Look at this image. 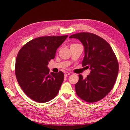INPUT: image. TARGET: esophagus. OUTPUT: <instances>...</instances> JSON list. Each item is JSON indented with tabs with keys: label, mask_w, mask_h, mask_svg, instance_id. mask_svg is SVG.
Segmentation results:
<instances>
[{
	"label": "esophagus",
	"mask_w": 130,
	"mask_h": 130,
	"mask_svg": "<svg viewBox=\"0 0 130 130\" xmlns=\"http://www.w3.org/2000/svg\"><path fill=\"white\" fill-rule=\"evenodd\" d=\"M70 73H69V72H65V73L64 74V75H65V76H68V75H69Z\"/></svg>",
	"instance_id": "34e87169"
}]
</instances>
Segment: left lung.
<instances>
[{"mask_svg": "<svg viewBox=\"0 0 130 130\" xmlns=\"http://www.w3.org/2000/svg\"><path fill=\"white\" fill-rule=\"evenodd\" d=\"M77 38L84 46L83 67L89 68L91 72L86 78L79 74L75 84L76 93L88 103L102 100L113 88L119 71L118 59L107 42L90 32H79L69 37Z\"/></svg>", "mask_w": 130, "mask_h": 130, "instance_id": "8db88e82", "label": "left lung"}]
</instances>
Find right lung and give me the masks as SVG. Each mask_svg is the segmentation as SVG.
Returning <instances> with one entry per match:
<instances>
[{"label":"right lung","mask_w":130,"mask_h":130,"mask_svg":"<svg viewBox=\"0 0 130 130\" xmlns=\"http://www.w3.org/2000/svg\"><path fill=\"white\" fill-rule=\"evenodd\" d=\"M68 35L41 37L28 42L18 53L15 72L18 83L31 99L46 103L58 94L64 74L52 72L47 66Z\"/></svg>","instance_id":"add662e5"}]
</instances>
